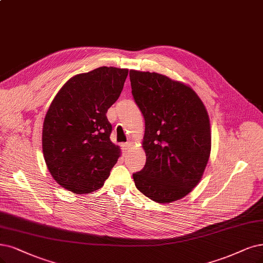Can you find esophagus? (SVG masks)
Here are the masks:
<instances>
[{"mask_svg": "<svg viewBox=\"0 0 263 263\" xmlns=\"http://www.w3.org/2000/svg\"><path fill=\"white\" fill-rule=\"evenodd\" d=\"M130 146H131V144H130V143H124V144H122V145H121L122 152H123V154H124V155L129 152Z\"/></svg>", "mask_w": 263, "mask_h": 263, "instance_id": "34e87169", "label": "esophagus"}]
</instances>
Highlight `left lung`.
<instances>
[{"instance_id":"8db88e82","label":"left lung","mask_w":263,"mask_h":263,"mask_svg":"<svg viewBox=\"0 0 263 263\" xmlns=\"http://www.w3.org/2000/svg\"><path fill=\"white\" fill-rule=\"evenodd\" d=\"M132 95L145 119L144 168L137 189L154 201L185 197L209 160L211 132L205 105L192 87L157 72L130 70Z\"/></svg>"}]
</instances>
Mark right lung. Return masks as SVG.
Instances as JSON below:
<instances>
[{"mask_svg": "<svg viewBox=\"0 0 263 263\" xmlns=\"http://www.w3.org/2000/svg\"><path fill=\"white\" fill-rule=\"evenodd\" d=\"M128 69L100 67L68 80L54 97L43 122L42 148L48 171L74 194L104 185L120 157L110 141L106 112L118 100Z\"/></svg>", "mask_w": 263, "mask_h": 263, "instance_id": "obj_1", "label": "right lung"}]
</instances>
